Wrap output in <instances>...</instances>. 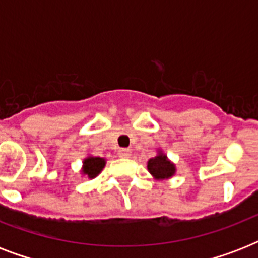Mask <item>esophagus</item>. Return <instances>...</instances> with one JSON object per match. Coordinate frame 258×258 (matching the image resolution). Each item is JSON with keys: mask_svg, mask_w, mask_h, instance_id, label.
<instances>
[{"mask_svg": "<svg viewBox=\"0 0 258 258\" xmlns=\"http://www.w3.org/2000/svg\"><path fill=\"white\" fill-rule=\"evenodd\" d=\"M119 157H120V158H130V157H131V150H130V149H120V150H119Z\"/></svg>", "mask_w": 258, "mask_h": 258, "instance_id": "obj_1", "label": "esophagus"}]
</instances>
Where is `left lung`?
I'll list each match as a JSON object with an SVG mask.
<instances>
[{
    "instance_id": "1",
    "label": "left lung",
    "mask_w": 258,
    "mask_h": 258,
    "mask_svg": "<svg viewBox=\"0 0 258 258\" xmlns=\"http://www.w3.org/2000/svg\"><path fill=\"white\" fill-rule=\"evenodd\" d=\"M147 169L150 174L158 180L169 179L175 174V165L169 161L167 155L162 151H158L157 157L151 158L147 162Z\"/></svg>"
}]
</instances>
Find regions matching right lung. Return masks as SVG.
Here are the masks:
<instances>
[{
	"instance_id": "obj_1",
	"label": "right lung",
	"mask_w": 258,
	"mask_h": 258,
	"mask_svg": "<svg viewBox=\"0 0 258 258\" xmlns=\"http://www.w3.org/2000/svg\"><path fill=\"white\" fill-rule=\"evenodd\" d=\"M105 159L100 157H87L83 161V169L82 172L84 175H87L89 179H93L95 176H97L101 172V170L104 169Z\"/></svg>"
}]
</instances>
